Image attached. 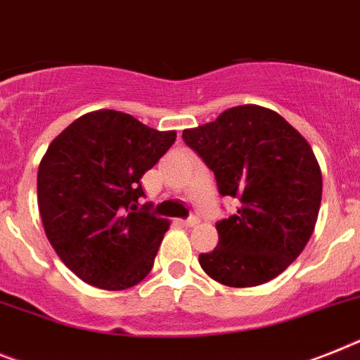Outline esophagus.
Listing matches in <instances>:
<instances>
[{
  "label": "esophagus",
  "instance_id": "1",
  "mask_svg": "<svg viewBox=\"0 0 360 360\" xmlns=\"http://www.w3.org/2000/svg\"><path fill=\"white\" fill-rule=\"evenodd\" d=\"M183 225H185V226H195V225H199V217H198V216L186 217V219H183Z\"/></svg>",
  "mask_w": 360,
  "mask_h": 360
}]
</instances>
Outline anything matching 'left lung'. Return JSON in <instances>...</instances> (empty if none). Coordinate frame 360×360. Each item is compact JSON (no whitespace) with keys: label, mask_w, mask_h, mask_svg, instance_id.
<instances>
[{"label":"left lung","mask_w":360,"mask_h":360,"mask_svg":"<svg viewBox=\"0 0 360 360\" xmlns=\"http://www.w3.org/2000/svg\"><path fill=\"white\" fill-rule=\"evenodd\" d=\"M183 141L214 172L221 195L240 199L216 223L217 247L199 255L208 276L255 288L298 258L315 231L322 174L309 143L276 111L245 104L185 129Z\"/></svg>","instance_id":"8db88e82"}]
</instances>
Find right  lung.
<instances>
[{"instance_id":"right-lung-1","label":"right lung","mask_w":360,"mask_h":360,"mask_svg":"<svg viewBox=\"0 0 360 360\" xmlns=\"http://www.w3.org/2000/svg\"><path fill=\"white\" fill-rule=\"evenodd\" d=\"M128 113L82 115L49 144L38 168L45 234L80 280L105 291L143 282L168 231V219L139 208L141 177L175 143Z\"/></svg>"}]
</instances>
